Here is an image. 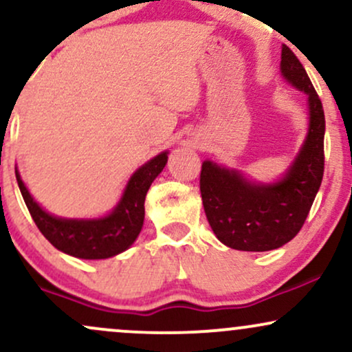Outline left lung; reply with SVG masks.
I'll return each mask as SVG.
<instances>
[{"mask_svg":"<svg viewBox=\"0 0 352 352\" xmlns=\"http://www.w3.org/2000/svg\"><path fill=\"white\" fill-rule=\"evenodd\" d=\"M281 74L306 92L309 129L286 175L274 184H254L238 170L201 164L200 193L205 215L218 240L241 252H268L298 235L324 173V111L300 59L281 47Z\"/></svg>","mask_w":352,"mask_h":352,"instance_id":"left-lung-1","label":"left lung"}]
</instances>
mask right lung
Segmentation results:
<instances>
[{
	"label": "right lung",
	"mask_w": 352,
	"mask_h": 352,
	"mask_svg": "<svg viewBox=\"0 0 352 352\" xmlns=\"http://www.w3.org/2000/svg\"><path fill=\"white\" fill-rule=\"evenodd\" d=\"M162 152L137 170L129 180L124 195L107 217L96 220H67L52 217L36 204L16 170L19 190L36 227L52 246L82 260H104L125 252L139 236L144 225V201L155 177L167 164Z\"/></svg>",
	"instance_id": "right-lung-1"
}]
</instances>
